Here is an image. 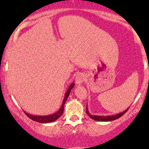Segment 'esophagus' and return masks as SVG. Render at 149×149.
Returning <instances> with one entry per match:
<instances>
[{"label": "esophagus", "instance_id": "obj_1", "mask_svg": "<svg viewBox=\"0 0 149 149\" xmlns=\"http://www.w3.org/2000/svg\"><path fill=\"white\" fill-rule=\"evenodd\" d=\"M85 80V77L83 73H78L76 77V85H81Z\"/></svg>", "mask_w": 149, "mask_h": 149}]
</instances>
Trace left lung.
<instances>
[{"mask_svg":"<svg viewBox=\"0 0 149 149\" xmlns=\"http://www.w3.org/2000/svg\"><path fill=\"white\" fill-rule=\"evenodd\" d=\"M129 107L127 108L126 110H125L124 111L119 113L115 114V115H111V116H97V115H92V114L90 113V112L88 111V105H87L86 108V113L89 116V117L91 118L92 119L95 120L97 121H104V122H107V121H111L114 120L119 118L120 117H121L123 115H124L126 111L128 110Z\"/></svg>","mask_w":149,"mask_h":149,"instance_id":"1","label":"left lung"}]
</instances>
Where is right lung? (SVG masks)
Returning a JSON list of instances; mask_svg holds the SVG:
<instances>
[{
  "label": "right lung",
  "instance_id": "add662e5",
  "mask_svg": "<svg viewBox=\"0 0 149 149\" xmlns=\"http://www.w3.org/2000/svg\"><path fill=\"white\" fill-rule=\"evenodd\" d=\"M75 83H72L70 86L68 88L67 91L66 92V94L64 95V100H63L62 104H61V107H60V109H59V111H57V112H55L54 113L50 114V115H47V116H35V115H31V114L28 113L27 112L24 111L25 114L30 119L33 120L34 121H36V122L40 123H52L54 122V121L57 120L58 118H60V116L62 115L63 112H64V107L65 102H66V100H67L68 97H69L70 92H71V90H72V88L74 87Z\"/></svg>",
  "mask_w": 149,
  "mask_h": 149
}]
</instances>
